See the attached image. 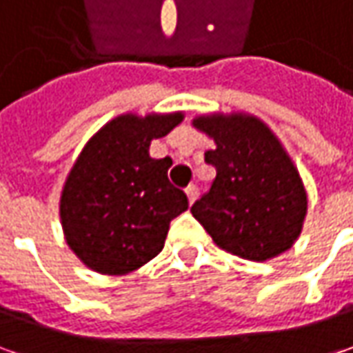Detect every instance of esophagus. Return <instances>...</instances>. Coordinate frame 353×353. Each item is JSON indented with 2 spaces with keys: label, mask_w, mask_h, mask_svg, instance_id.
<instances>
[{
  "label": "esophagus",
  "mask_w": 353,
  "mask_h": 353,
  "mask_svg": "<svg viewBox=\"0 0 353 353\" xmlns=\"http://www.w3.org/2000/svg\"><path fill=\"white\" fill-rule=\"evenodd\" d=\"M186 196H188V202L192 204L194 200L198 198V188L194 184H190V186H186Z\"/></svg>",
  "instance_id": "esophagus-1"
}]
</instances>
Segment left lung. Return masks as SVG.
Wrapping results in <instances>:
<instances>
[{
  "label": "left lung",
  "instance_id": "8db88e82",
  "mask_svg": "<svg viewBox=\"0 0 353 353\" xmlns=\"http://www.w3.org/2000/svg\"><path fill=\"white\" fill-rule=\"evenodd\" d=\"M192 125L216 143L204 155L216 179L190 208L214 243L250 261L291 250L305 222L306 190L277 135L248 114L200 116Z\"/></svg>",
  "mask_w": 353,
  "mask_h": 353
}]
</instances>
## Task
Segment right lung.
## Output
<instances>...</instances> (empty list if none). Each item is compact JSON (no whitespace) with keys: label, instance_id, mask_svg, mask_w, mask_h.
I'll use <instances>...</instances> for the list:
<instances>
[{"label":"right lung","instance_id":"right-lung-1","mask_svg":"<svg viewBox=\"0 0 353 353\" xmlns=\"http://www.w3.org/2000/svg\"><path fill=\"white\" fill-rule=\"evenodd\" d=\"M183 121V114H123L105 123L76 159L61 194L68 248L102 275H125L157 257L172 218L188 198L169 183V157L149 145Z\"/></svg>","mask_w":353,"mask_h":353}]
</instances>
